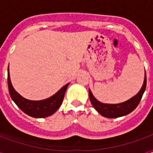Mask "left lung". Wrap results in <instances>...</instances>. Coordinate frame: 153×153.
Listing matches in <instances>:
<instances>
[{
  "mask_svg": "<svg viewBox=\"0 0 153 153\" xmlns=\"http://www.w3.org/2000/svg\"><path fill=\"white\" fill-rule=\"evenodd\" d=\"M146 85H147V78H146V72H145L144 81H143V84L142 86L141 89L139 90V92L135 96L131 97L130 99L127 100L124 102L118 103V104L102 103L99 102L98 100H97L93 95L91 90L88 89L90 102L92 103L93 107L96 109L97 111L104 117H106V118L121 117V116L128 115L132 112L138 106L142 97L144 93L145 89H146Z\"/></svg>",
  "mask_w": 153,
  "mask_h": 153,
  "instance_id": "left-lung-1",
  "label": "left lung"
}]
</instances>
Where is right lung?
<instances>
[{
    "mask_svg": "<svg viewBox=\"0 0 153 153\" xmlns=\"http://www.w3.org/2000/svg\"><path fill=\"white\" fill-rule=\"evenodd\" d=\"M7 81H8L9 93L12 100L15 102V104L18 106L19 108L22 111H24L25 114L34 118H45V117L53 115L63 102L65 91L70 84V83L65 84L56 93H55L53 96L50 97L47 99L32 101V100L26 99L24 97H22L13 88L11 81H10V77L9 66Z\"/></svg>",
    "mask_w": 153,
    "mask_h": 153,
    "instance_id": "add662e5",
    "label": "right lung"
}]
</instances>
